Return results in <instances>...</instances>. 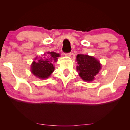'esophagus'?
I'll list each match as a JSON object with an SVG mask.
<instances>
[{
  "label": "esophagus",
  "mask_w": 130,
  "mask_h": 130,
  "mask_svg": "<svg viewBox=\"0 0 130 130\" xmlns=\"http://www.w3.org/2000/svg\"><path fill=\"white\" fill-rule=\"evenodd\" d=\"M71 56V53H65V56L66 57H70Z\"/></svg>",
  "instance_id": "1"
}]
</instances>
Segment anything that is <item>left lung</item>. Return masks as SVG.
Masks as SVG:
<instances>
[{"instance_id": "obj_1", "label": "left lung", "mask_w": 130, "mask_h": 130, "mask_svg": "<svg viewBox=\"0 0 130 130\" xmlns=\"http://www.w3.org/2000/svg\"><path fill=\"white\" fill-rule=\"evenodd\" d=\"M76 61L78 64V66L76 67L77 72L80 77L86 81L93 80L101 69L99 61L92 56L78 54Z\"/></svg>"}]
</instances>
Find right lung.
Wrapping results in <instances>:
<instances>
[{
	"label": "right lung",
	"mask_w": 130,
	"mask_h": 130,
	"mask_svg": "<svg viewBox=\"0 0 130 130\" xmlns=\"http://www.w3.org/2000/svg\"><path fill=\"white\" fill-rule=\"evenodd\" d=\"M60 56L59 54L54 52L47 53V56L44 57V59L34 61L31 66V71L35 76L40 79L48 77L54 70V67L52 62H56L57 57ZM37 60V59H35Z\"/></svg>",
	"instance_id": "add662e5"
}]
</instances>
